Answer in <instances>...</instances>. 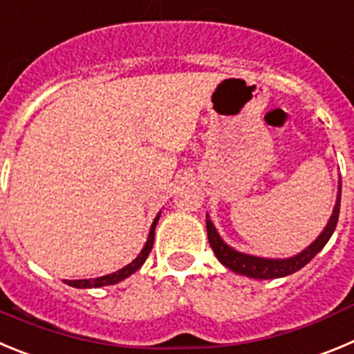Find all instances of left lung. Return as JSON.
Wrapping results in <instances>:
<instances>
[{
  "mask_svg": "<svg viewBox=\"0 0 354 354\" xmlns=\"http://www.w3.org/2000/svg\"><path fill=\"white\" fill-rule=\"evenodd\" d=\"M340 187L339 185V196H337L335 208H333L332 216L328 221L326 227L321 232L319 236L316 238V241H312L305 250H301L300 254L296 256L288 257V259H266V257H256L248 256V254L238 252L232 247H229L224 240L221 238V234L216 232L215 225L209 221V216L206 215V231H208V241L209 247L213 248L216 259L224 264L225 268H229L231 272L240 273V275L250 277V279H280V277L291 275V273L298 272L316 256L317 252L323 250L324 245L328 243V240L332 238L333 231L337 227V222H339V212H340Z\"/></svg>",
  "mask_w": 354,
  "mask_h": 354,
  "instance_id": "1",
  "label": "left lung"
}]
</instances>
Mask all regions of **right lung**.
<instances>
[{
    "label": "right lung",
    "mask_w": 354,
    "mask_h": 354,
    "mask_svg": "<svg viewBox=\"0 0 354 354\" xmlns=\"http://www.w3.org/2000/svg\"><path fill=\"white\" fill-rule=\"evenodd\" d=\"M160 218V213L155 216L153 224H151V229H149V234H148V241H146L145 248L141 250L136 259L132 261L130 264H127L125 268L118 270V272L109 273V275H104V277H97V279H82V280H65V284L72 286V288H77V289H88V288H102V286H113L118 284V282H122L125 280L127 277H130L132 273L138 272L141 268L142 264H145L146 257L149 256L151 252V247H153V240H155V227H157V222Z\"/></svg>",
    "instance_id": "add662e5"
}]
</instances>
